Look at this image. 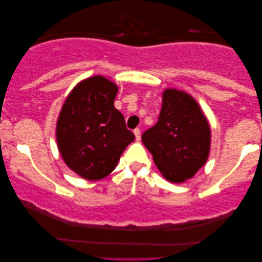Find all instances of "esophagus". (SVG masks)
I'll list each match as a JSON object with an SVG mask.
<instances>
[{
	"label": "esophagus",
	"instance_id": "34e87169",
	"mask_svg": "<svg viewBox=\"0 0 262 262\" xmlns=\"http://www.w3.org/2000/svg\"><path fill=\"white\" fill-rule=\"evenodd\" d=\"M134 134H135L136 141H139V139H141V130H139V128H135Z\"/></svg>",
	"mask_w": 262,
	"mask_h": 262
}]
</instances>
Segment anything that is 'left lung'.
<instances>
[{
	"label": "left lung",
	"instance_id": "left-lung-1",
	"mask_svg": "<svg viewBox=\"0 0 262 262\" xmlns=\"http://www.w3.org/2000/svg\"><path fill=\"white\" fill-rule=\"evenodd\" d=\"M210 126L194 99L177 89H166L157 123L142 135L154 162L170 182H184L206 162Z\"/></svg>",
	"mask_w": 262,
	"mask_h": 262
}]
</instances>
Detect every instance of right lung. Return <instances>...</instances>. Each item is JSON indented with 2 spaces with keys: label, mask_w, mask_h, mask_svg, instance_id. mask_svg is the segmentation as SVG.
Segmentation results:
<instances>
[{
  "label": "right lung",
  "mask_w": 262,
  "mask_h": 262,
  "mask_svg": "<svg viewBox=\"0 0 262 262\" xmlns=\"http://www.w3.org/2000/svg\"><path fill=\"white\" fill-rule=\"evenodd\" d=\"M118 87L102 76L82 81L68 96L57 121V143L67 166L87 180L117 167L135 135L114 107Z\"/></svg>",
  "instance_id": "add662e5"
}]
</instances>
